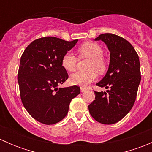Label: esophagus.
Returning <instances> with one entry per match:
<instances>
[{
  "label": "esophagus",
  "instance_id": "esophagus-1",
  "mask_svg": "<svg viewBox=\"0 0 152 152\" xmlns=\"http://www.w3.org/2000/svg\"><path fill=\"white\" fill-rule=\"evenodd\" d=\"M80 90H81V92H82V93H83V92H85L86 90V88H85V87H81Z\"/></svg>",
  "mask_w": 152,
  "mask_h": 152
}]
</instances>
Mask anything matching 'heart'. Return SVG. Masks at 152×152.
I'll use <instances>...</instances> for the list:
<instances>
[{
	"instance_id": "obj_1",
	"label": "heart",
	"mask_w": 152,
	"mask_h": 152,
	"mask_svg": "<svg viewBox=\"0 0 152 152\" xmlns=\"http://www.w3.org/2000/svg\"><path fill=\"white\" fill-rule=\"evenodd\" d=\"M79 52L82 56L90 58L88 71H78L70 76V83L75 85L87 86L96 79L97 73L104 71L106 62L103 58L104 50L96 42H87L81 45ZM62 66L69 72L74 71L77 66V58L71 52H67L64 55L62 60Z\"/></svg>"
}]
</instances>
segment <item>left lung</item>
Returning <instances> with one entry per match:
<instances>
[{
    "label": "left lung",
    "instance_id": "1",
    "mask_svg": "<svg viewBox=\"0 0 152 152\" xmlns=\"http://www.w3.org/2000/svg\"><path fill=\"white\" fill-rule=\"evenodd\" d=\"M94 40L104 42L110 52L107 73L96 84L110 90L94 92L89 112L99 123L113 124L128 114L135 102L141 79L139 56L128 41L113 34H102Z\"/></svg>",
    "mask_w": 152,
    "mask_h": 152
}]
</instances>
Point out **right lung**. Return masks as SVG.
<instances>
[{
    "mask_svg": "<svg viewBox=\"0 0 152 152\" xmlns=\"http://www.w3.org/2000/svg\"><path fill=\"white\" fill-rule=\"evenodd\" d=\"M77 42L39 38L22 54L18 75L21 100L31 116L40 123L50 125L62 121L72 99L80 93L77 86L58 88L68 78L62 58Z\"/></svg>",
    "mask_w": 152,
    "mask_h": 152,
    "instance_id": "right-lung-1",
    "label": "right lung"
}]
</instances>
